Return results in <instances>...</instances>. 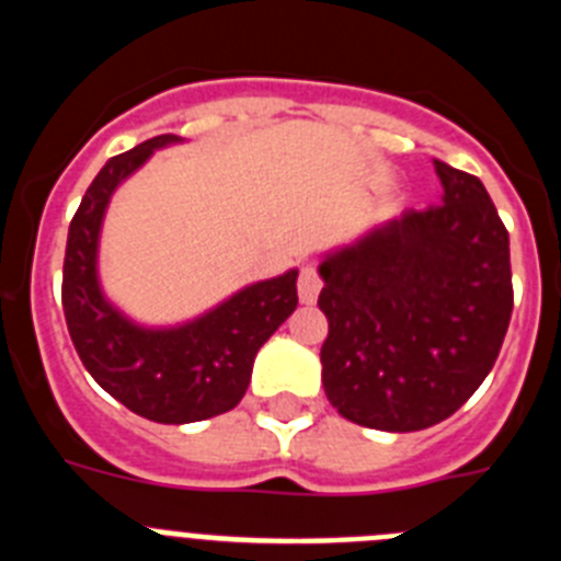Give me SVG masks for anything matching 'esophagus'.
Wrapping results in <instances>:
<instances>
[{
    "label": "esophagus",
    "mask_w": 561,
    "mask_h": 561,
    "mask_svg": "<svg viewBox=\"0 0 561 561\" xmlns=\"http://www.w3.org/2000/svg\"><path fill=\"white\" fill-rule=\"evenodd\" d=\"M320 289H323V277H320L317 266L306 264L304 270H300V277H297V295H300L304 304H314Z\"/></svg>",
    "instance_id": "esophagus-1"
}]
</instances>
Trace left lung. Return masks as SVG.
<instances>
[{"instance_id":"8db88e82","label":"left lung","mask_w":561,"mask_h":561,"mask_svg":"<svg viewBox=\"0 0 561 561\" xmlns=\"http://www.w3.org/2000/svg\"><path fill=\"white\" fill-rule=\"evenodd\" d=\"M444 202L320 264L323 388L342 419L415 433L489 376L514 309L508 230L483 182L435 160Z\"/></svg>"}]
</instances>
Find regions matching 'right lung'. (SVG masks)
<instances>
[{"instance_id":"right-lung-1","label":"right lung","mask_w":561,"mask_h":561,"mask_svg":"<svg viewBox=\"0 0 561 561\" xmlns=\"http://www.w3.org/2000/svg\"><path fill=\"white\" fill-rule=\"evenodd\" d=\"M180 137L160 134L101 168L69 221L61 304L83 368L131 413L157 424L221 415L244 399L257 348L297 306V272L261 280L180 329H140L103 297L98 236L114 187Z\"/></svg>"}]
</instances>
